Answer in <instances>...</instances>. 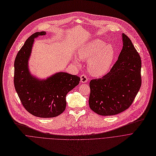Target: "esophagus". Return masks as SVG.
Instances as JSON below:
<instances>
[{
  "mask_svg": "<svg viewBox=\"0 0 156 156\" xmlns=\"http://www.w3.org/2000/svg\"><path fill=\"white\" fill-rule=\"evenodd\" d=\"M87 81V78L86 76V75L84 74H83L81 75V82L82 83H86Z\"/></svg>",
  "mask_w": 156,
  "mask_h": 156,
  "instance_id": "34e87169",
  "label": "esophagus"
}]
</instances>
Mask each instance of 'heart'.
I'll return each mask as SVG.
<instances>
[{
  "label": "heart",
  "mask_w": 156,
  "mask_h": 156,
  "mask_svg": "<svg viewBox=\"0 0 156 156\" xmlns=\"http://www.w3.org/2000/svg\"><path fill=\"white\" fill-rule=\"evenodd\" d=\"M77 54L81 59L88 60L87 69L90 74L99 77L109 71L114 61L115 51L112 46L106 44L101 39H95L81 46ZM79 58L76 57L73 60L77 65L80 63Z\"/></svg>",
  "instance_id": "1"
}]
</instances>
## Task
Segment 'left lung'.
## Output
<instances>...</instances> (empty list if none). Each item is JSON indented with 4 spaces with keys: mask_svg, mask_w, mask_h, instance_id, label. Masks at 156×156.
<instances>
[{
    "mask_svg": "<svg viewBox=\"0 0 156 156\" xmlns=\"http://www.w3.org/2000/svg\"><path fill=\"white\" fill-rule=\"evenodd\" d=\"M123 47L112 69L90 83V108L100 115L120 114L134 101L141 86V60L131 41L122 34Z\"/></svg>",
    "mask_w": 156,
    "mask_h": 156,
    "instance_id": "1",
    "label": "left lung"
}]
</instances>
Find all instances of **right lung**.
I'll use <instances>...</instances> for the list:
<instances>
[{
    "label": "right lung",
    "mask_w": 156,
    "mask_h": 156,
    "mask_svg": "<svg viewBox=\"0 0 156 156\" xmlns=\"http://www.w3.org/2000/svg\"><path fill=\"white\" fill-rule=\"evenodd\" d=\"M46 34L45 31L34 33L18 52L14 63V85L28 112L37 117L52 118L65 110L66 96L79 84L80 78L60 72L41 80L31 73L28 63L34 39Z\"/></svg>",
    "instance_id": "1"
}]
</instances>
